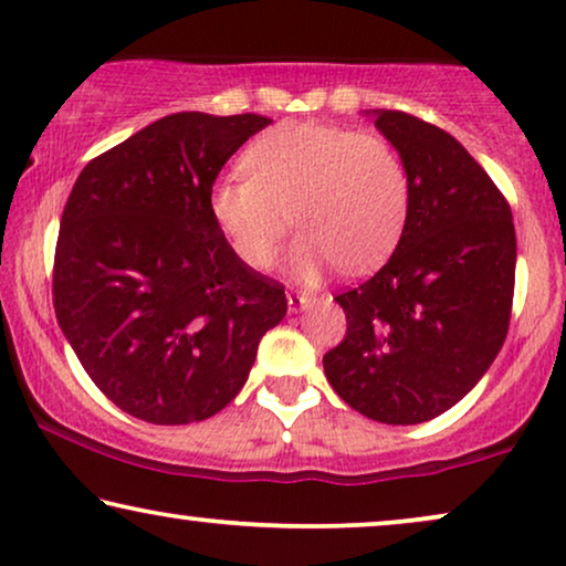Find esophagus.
Listing matches in <instances>:
<instances>
[{
  "label": "esophagus",
  "mask_w": 566,
  "mask_h": 566,
  "mask_svg": "<svg viewBox=\"0 0 566 566\" xmlns=\"http://www.w3.org/2000/svg\"><path fill=\"white\" fill-rule=\"evenodd\" d=\"M285 298H289L291 312H301V308H306L308 304H312V296H308V293H301V291H289L285 293Z\"/></svg>",
  "instance_id": "obj_1"
}]
</instances>
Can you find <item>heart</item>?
<instances>
[{
	"mask_svg": "<svg viewBox=\"0 0 566 566\" xmlns=\"http://www.w3.org/2000/svg\"><path fill=\"white\" fill-rule=\"evenodd\" d=\"M242 161L247 175L219 177L208 208L231 252L252 270L273 265L291 221L301 229L291 265L304 277L329 265L374 270L407 227L409 172L381 136L291 120L254 138Z\"/></svg>",
	"mask_w": 566,
	"mask_h": 566,
	"instance_id": "obj_1",
	"label": "heart"
}]
</instances>
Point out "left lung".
I'll return each instance as SVG.
<instances>
[{
    "label": "left lung",
    "mask_w": 566,
    "mask_h": 566,
    "mask_svg": "<svg viewBox=\"0 0 566 566\" xmlns=\"http://www.w3.org/2000/svg\"><path fill=\"white\" fill-rule=\"evenodd\" d=\"M376 126L409 172L407 227L376 275L335 296L347 332L324 374L355 412L417 424L467 397L505 343L515 227L451 134L401 111H376Z\"/></svg>",
    "instance_id": "left-lung-1"
}]
</instances>
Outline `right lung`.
Returning <instances> with one entry per match:
<instances>
[{"label": "right lung", "mask_w": 566, "mask_h": 566, "mask_svg": "<svg viewBox=\"0 0 566 566\" xmlns=\"http://www.w3.org/2000/svg\"><path fill=\"white\" fill-rule=\"evenodd\" d=\"M265 115L175 113L76 177L53 258V308L82 368L123 412L185 424L221 412L289 312L247 268L208 196Z\"/></svg>", "instance_id": "right-lung-1"}]
</instances>
